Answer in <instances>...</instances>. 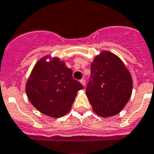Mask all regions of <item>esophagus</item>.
I'll use <instances>...</instances> for the list:
<instances>
[{
    "mask_svg": "<svg viewBox=\"0 0 154 154\" xmlns=\"http://www.w3.org/2000/svg\"><path fill=\"white\" fill-rule=\"evenodd\" d=\"M80 82L82 83V86H84L85 85H86V82H85V79H82L80 80Z\"/></svg>",
    "mask_w": 154,
    "mask_h": 154,
    "instance_id": "esophagus-1",
    "label": "esophagus"
}]
</instances>
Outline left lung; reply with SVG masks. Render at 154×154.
I'll return each mask as SVG.
<instances>
[{
    "label": "left lung",
    "mask_w": 154,
    "mask_h": 154,
    "mask_svg": "<svg viewBox=\"0 0 154 154\" xmlns=\"http://www.w3.org/2000/svg\"><path fill=\"white\" fill-rule=\"evenodd\" d=\"M86 88L93 110L100 116L116 115L130 99L132 79L121 60L113 53L103 51L91 66Z\"/></svg>",
    "instance_id": "obj_1"
}]
</instances>
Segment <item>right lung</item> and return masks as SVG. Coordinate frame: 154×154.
<instances>
[{
    "label": "right lung",
    "instance_id": "add662e5",
    "mask_svg": "<svg viewBox=\"0 0 154 154\" xmlns=\"http://www.w3.org/2000/svg\"><path fill=\"white\" fill-rule=\"evenodd\" d=\"M41 59L26 82V92L38 110L51 117H61L70 111L77 92L83 86L72 77V69L58 58Z\"/></svg>",
    "mask_w": 154,
    "mask_h": 154
}]
</instances>
